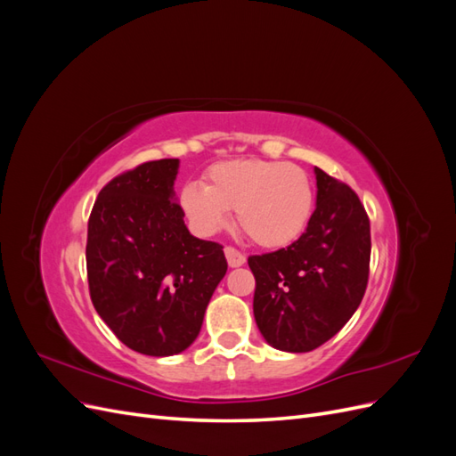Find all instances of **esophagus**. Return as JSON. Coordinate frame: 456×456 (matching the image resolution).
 <instances>
[{"label": "esophagus", "mask_w": 456, "mask_h": 456, "mask_svg": "<svg viewBox=\"0 0 456 456\" xmlns=\"http://www.w3.org/2000/svg\"><path fill=\"white\" fill-rule=\"evenodd\" d=\"M224 255H226L230 268H240V266L245 265V256L238 249H233V247H226Z\"/></svg>", "instance_id": "34e87169"}]
</instances>
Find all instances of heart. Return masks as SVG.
Listing matches in <instances>:
<instances>
[{
  "mask_svg": "<svg viewBox=\"0 0 456 456\" xmlns=\"http://www.w3.org/2000/svg\"><path fill=\"white\" fill-rule=\"evenodd\" d=\"M181 209L201 236H213L236 209L240 226L255 243L278 249L298 240L314 211V188L305 169L293 163L243 158L215 163L205 186L181 190Z\"/></svg>",
  "mask_w": 456,
  "mask_h": 456,
  "instance_id": "b5f03b06",
  "label": "heart"
}]
</instances>
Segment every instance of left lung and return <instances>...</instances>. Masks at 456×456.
Returning a JSON list of instances; mask_svg holds the SVG:
<instances>
[{
  "instance_id": "1",
  "label": "left lung",
  "mask_w": 456,
  "mask_h": 456,
  "mask_svg": "<svg viewBox=\"0 0 456 456\" xmlns=\"http://www.w3.org/2000/svg\"><path fill=\"white\" fill-rule=\"evenodd\" d=\"M315 211L302 236L249 256L253 314L272 348L305 354L333 338L360 306L369 280L370 232L360 198L320 167Z\"/></svg>"
}]
</instances>
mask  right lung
Wrapping results in <instances>:
<instances>
[{
	"label": "right lung",
	"mask_w": 456,
	"mask_h": 456,
	"mask_svg": "<svg viewBox=\"0 0 456 456\" xmlns=\"http://www.w3.org/2000/svg\"><path fill=\"white\" fill-rule=\"evenodd\" d=\"M181 161L159 159L110 181L87 230L94 310L131 350L167 357L200 335L228 265L223 245L191 236L175 194Z\"/></svg>",
	"instance_id": "obj_1"
}]
</instances>
